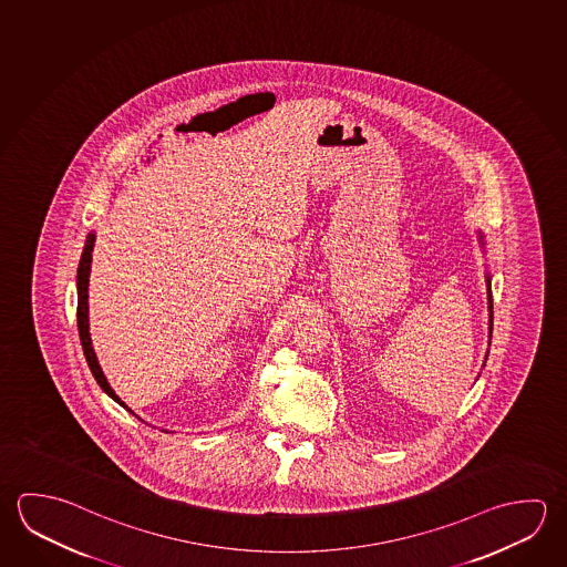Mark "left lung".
<instances>
[{"label": "left lung", "mask_w": 567, "mask_h": 567, "mask_svg": "<svg viewBox=\"0 0 567 567\" xmlns=\"http://www.w3.org/2000/svg\"><path fill=\"white\" fill-rule=\"evenodd\" d=\"M480 235V243L484 245V237H482V233H477ZM492 279H489V275L486 277V287H487V310H489V320H487V324H489V338H492V327H494V305H492Z\"/></svg>", "instance_id": "8db88e82"}]
</instances>
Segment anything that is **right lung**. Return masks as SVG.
Segmentation results:
<instances>
[{
    "mask_svg": "<svg viewBox=\"0 0 567 567\" xmlns=\"http://www.w3.org/2000/svg\"><path fill=\"white\" fill-rule=\"evenodd\" d=\"M93 245H95V233H90L87 240H85L83 252H81L80 269H78V328H80L81 347H83V354L87 358L91 372H93V377L97 380V384L103 388V392H105L107 396L113 398V400L125 408V410H130L133 416H137V414L113 392V388L110 386V382H107V378L103 374L100 362H97L93 344H91L90 307H87V298H90V295H87V287H90L91 252H93Z\"/></svg>",
    "mask_w": 567,
    "mask_h": 567,
    "instance_id": "1",
    "label": "right lung"
}]
</instances>
